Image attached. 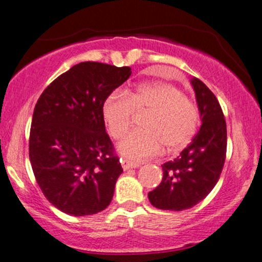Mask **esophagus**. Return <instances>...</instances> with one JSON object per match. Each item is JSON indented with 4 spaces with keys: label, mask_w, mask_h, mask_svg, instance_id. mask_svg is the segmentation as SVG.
Wrapping results in <instances>:
<instances>
[{
    "label": "esophagus",
    "mask_w": 262,
    "mask_h": 262,
    "mask_svg": "<svg viewBox=\"0 0 262 262\" xmlns=\"http://www.w3.org/2000/svg\"><path fill=\"white\" fill-rule=\"evenodd\" d=\"M120 164H122L123 170H129V169H133L137 166V164L129 162V160H126V159H120Z\"/></svg>",
    "instance_id": "1"
}]
</instances>
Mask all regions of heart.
Segmentation results:
<instances>
[{
    "instance_id": "b5f03b06",
    "label": "heart",
    "mask_w": 262,
    "mask_h": 262,
    "mask_svg": "<svg viewBox=\"0 0 262 262\" xmlns=\"http://www.w3.org/2000/svg\"><path fill=\"white\" fill-rule=\"evenodd\" d=\"M103 122L114 139H120L132 125L133 114L145 113L142 130L133 132L118 144V151L132 162L154 157L165 145L169 150L185 146L199 124V109L179 88L164 82L138 85L123 93L113 91L100 108Z\"/></svg>"
}]
</instances>
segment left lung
I'll use <instances>...</instances> for the list:
<instances>
[{"label":"left lung","mask_w":262,"mask_h":262,"mask_svg":"<svg viewBox=\"0 0 262 262\" xmlns=\"http://www.w3.org/2000/svg\"><path fill=\"white\" fill-rule=\"evenodd\" d=\"M190 83L203 124L177 159L163 164L162 183L148 194L151 205L162 210H185L205 199L225 163L226 123L219 102L200 79L194 77Z\"/></svg>","instance_id":"8db88e82"}]
</instances>
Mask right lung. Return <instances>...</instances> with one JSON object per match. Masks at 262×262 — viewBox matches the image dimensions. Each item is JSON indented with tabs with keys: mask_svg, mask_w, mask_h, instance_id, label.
I'll list each match as a JSON object with an SVG mask.
<instances>
[{
	"mask_svg": "<svg viewBox=\"0 0 262 262\" xmlns=\"http://www.w3.org/2000/svg\"><path fill=\"white\" fill-rule=\"evenodd\" d=\"M130 74L129 67L82 62L54 79L37 100L31 165L43 195L62 212L93 215L113 199L123 169L100 108Z\"/></svg>",
	"mask_w": 262,
	"mask_h": 262,
	"instance_id": "right-lung-1",
	"label": "right lung"
}]
</instances>
